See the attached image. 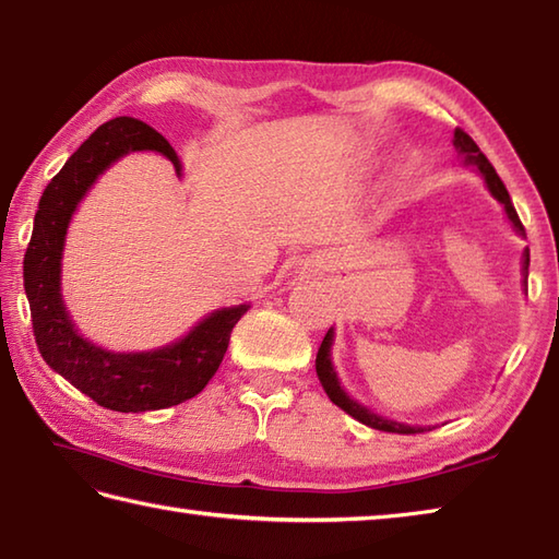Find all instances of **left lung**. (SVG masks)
Wrapping results in <instances>:
<instances>
[{"mask_svg": "<svg viewBox=\"0 0 559 559\" xmlns=\"http://www.w3.org/2000/svg\"><path fill=\"white\" fill-rule=\"evenodd\" d=\"M452 143H455V151H457V155L462 157V160H465V165H477V170L481 173L484 182H487L491 197L497 199V202H501L503 209H507V216H509V221L513 224L515 234L523 236L525 228L521 224V218H519V214H515V209H513V202H511V197L507 192V187H503L501 177L497 175V170H493L491 163L487 160V155L479 151V145L472 141L469 135L462 131V129H455V141H452ZM528 265H531V255H528V250H525L523 252V275H525V282H528ZM331 345H333V329H329V333H325V338H323V343L319 347V355H316V374H319L321 384L325 389V394H329V399H331L335 406H341L345 414H350L353 418L360 420V424L370 426L374 430H384V433L411 436V433H424V430H430V426H408V424H399V420L379 416V414H374V411H370V408L362 406V404H357L355 399L347 396L345 389L338 382V374H335V370H333Z\"/></svg>", "mask_w": 559, "mask_h": 559, "instance_id": "left-lung-1", "label": "left lung"}]
</instances>
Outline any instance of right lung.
Instances as JSON below:
<instances>
[{
	"label": "right lung",
	"mask_w": 559,
	"mask_h": 559,
	"mask_svg": "<svg viewBox=\"0 0 559 559\" xmlns=\"http://www.w3.org/2000/svg\"><path fill=\"white\" fill-rule=\"evenodd\" d=\"M135 151L165 155L182 177L175 148L148 123L131 116L102 123L48 182L24 255V289L44 360L92 402L121 414L177 406L202 392L224 360L230 331L250 309L248 304L218 309L185 338L151 353H111L78 333L60 294V260L70 218L97 177Z\"/></svg>",
	"instance_id": "add662e5"
}]
</instances>
